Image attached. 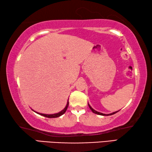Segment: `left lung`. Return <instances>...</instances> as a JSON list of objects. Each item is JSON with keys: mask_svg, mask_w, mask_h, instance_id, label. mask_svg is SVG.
Segmentation results:
<instances>
[{"mask_svg": "<svg viewBox=\"0 0 152 152\" xmlns=\"http://www.w3.org/2000/svg\"><path fill=\"white\" fill-rule=\"evenodd\" d=\"M88 105H89V108H90V110H91L93 111V112H94V113H95V114H97V115H113V114H115V113H116L117 112H118V111H115V112L111 113H110V114H105V113H102L98 112V111L94 110V109H93V108L91 107V106H90V105L89 104V103H88Z\"/></svg>", "mask_w": 152, "mask_h": 152, "instance_id": "8db88e82", "label": "left lung"}]
</instances>
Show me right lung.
<instances>
[{"mask_svg": "<svg viewBox=\"0 0 152 152\" xmlns=\"http://www.w3.org/2000/svg\"><path fill=\"white\" fill-rule=\"evenodd\" d=\"M68 105H69V99H68L67 103H66V107L64 108L62 111H61L60 112H58L57 113H55V114H44V113H38V112H36V111H34V112H36L37 113L39 114V115H42L44 117H46V118H58V117H60L61 115H62L63 114L65 113L66 110H67Z\"/></svg>", "mask_w": 152, "mask_h": 152, "instance_id": "right-lung-1", "label": "right lung"}]
</instances>
